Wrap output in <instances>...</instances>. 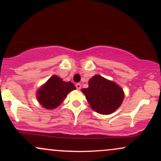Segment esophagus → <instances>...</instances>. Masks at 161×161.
<instances>
[{"mask_svg":"<svg viewBox=\"0 0 161 161\" xmlns=\"http://www.w3.org/2000/svg\"><path fill=\"white\" fill-rule=\"evenodd\" d=\"M75 87H76L77 89H80V88H81V84H80V83H76V84H75Z\"/></svg>","mask_w":161,"mask_h":161,"instance_id":"obj_1","label":"esophagus"}]
</instances>
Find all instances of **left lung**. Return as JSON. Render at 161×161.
Masks as SVG:
<instances>
[{"label":"left lung","instance_id":"1","mask_svg":"<svg viewBox=\"0 0 161 161\" xmlns=\"http://www.w3.org/2000/svg\"><path fill=\"white\" fill-rule=\"evenodd\" d=\"M82 92L92 110L101 114H110L120 106L124 93L119 86L111 81L95 75L88 81V88Z\"/></svg>","mask_w":161,"mask_h":161}]
</instances>
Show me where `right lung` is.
Here are the masks:
<instances>
[{"label": "right lung", "instance_id": "1", "mask_svg": "<svg viewBox=\"0 0 161 161\" xmlns=\"http://www.w3.org/2000/svg\"><path fill=\"white\" fill-rule=\"evenodd\" d=\"M75 89L71 82H64L57 75L51 77L38 90L37 98L46 109H54L63 102L68 94Z\"/></svg>", "mask_w": 161, "mask_h": 161}]
</instances>
